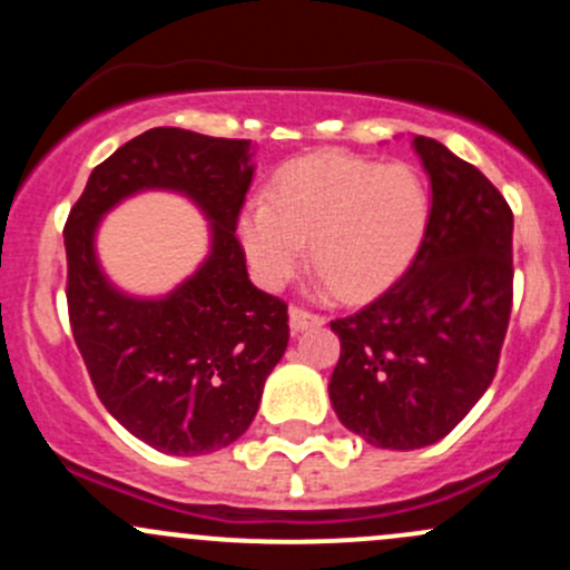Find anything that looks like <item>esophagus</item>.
I'll return each instance as SVG.
<instances>
[{"instance_id":"obj_1","label":"esophagus","mask_w":570,"mask_h":570,"mask_svg":"<svg viewBox=\"0 0 570 570\" xmlns=\"http://www.w3.org/2000/svg\"><path fill=\"white\" fill-rule=\"evenodd\" d=\"M289 325H292V331L301 333V331H306V327L325 325V317L317 312H308V308H303V306H292L289 308Z\"/></svg>"}]
</instances>
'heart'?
<instances>
[{"instance_id": "b5f03b06", "label": "heart", "mask_w": 570, "mask_h": 570, "mask_svg": "<svg viewBox=\"0 0 570 570\" xmlns=\"http://www.w3.org/2000/svg\"><path fill=\"white\" fill-rule=\"evenodd\" d=\"M428 181L413 165L317 154L284 165L239 215V239L267 286L312 262L344 301H364L405 273L430 226Z\"/></svg>"}]
</instances>
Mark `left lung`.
<instances>
[{
  "label": "left lung",
  "instance_id": "obj_1",
  "mask_svg": "<svg viewBox=\"0 0 570 570\" xmlns=\"http://www.w3.org/2000/svg\"><path fill=\"white\" fill-rule=\"evenodd\" d=\"M413 146L433 184L422 248L381 297L331 322L342 342L333 411L381 450H419L455 430L497 375L513 312L504 195L439 140Z\"/></svg>",
  "mask_w": 570,
  "mask_h": 570
}]
</instances>
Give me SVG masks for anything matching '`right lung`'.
Segmentation results:
<instances>
[{
  "label": "right lung",
  "mask_w": 570,
  "mask_h": 570,
  "mask_svg": "<svg viewBox=\"0 0 570 570\" xmlns=\"http://www.w3.org/2000/svg\"><path fill=\"white\" fill-rule=\"evenodd\" d=\"M250 140L157 126L96 165L66 220V301L73 342L101 405L148 446L206 455L250 428L289 344L281 297L256 289L237 237L250 187ZM189 194L213 220V253L163 302H135L100 275V215L137 188Z\"/></svg>",
  "instance_id": "right-lung-1"
}]
</instances>
